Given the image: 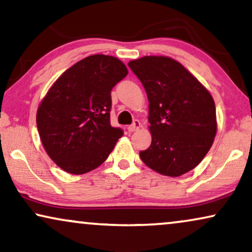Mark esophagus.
<instances>
[{
	"label": "esophagus",
	"instance_id": "1",
	"mask_svg": "<svg viewBox=\"0 0 252 252\" xmlns=\"http://www.w3.org/2000/svg\"><path fill=\"white\" fill-rule=\"evenodd\" d=\"M140 126H142V124H140V122L138 120H135L133 121V123L131 124V126H128V130L130 132H133V131H137V130H138Z\"/></svg>",
	"mask_w": 252,
	"mask_h": 252
}]
</instances>
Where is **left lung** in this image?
I'll return each mask as SVG.
<instances>
[{
  "label": "left lung",
  "mask_w": 252,
  "mask_h": 252,
  "mask_svg": "<svg viewBox=\"0 0 252 252\" xmlns=\"http://www.w3.org/2000/svg\"><path fill=\"white\" fill-rule=\"evenodd\" d=\"M149 99L152 143L140 151L143 162L165 176L183 175L200 163L217 133L211 93L180 62L144 56L129 62Z\"/></svg>",
  "instance_id": "left-lung-1"
}]
</instances>
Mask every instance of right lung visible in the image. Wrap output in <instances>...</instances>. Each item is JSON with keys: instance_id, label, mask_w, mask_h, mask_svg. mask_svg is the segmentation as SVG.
Instances as JSON below:
<instances>
[{"instance_id": "1", "label": "right lung", "mask_w": 252, "mask_h": 252, "mask_svg": "<svg viewBox=\"0 0 252 252\" xmlns=\"http://www.w3.org/2000/svg\"><path fill=\"white\" fill-rule=\"evenodd\" d=\"M126 75V66L114 56H87L65 70L41 100L40 139L64 172L79 175L95 169L122 137V130L110 126V91Z\"/></svg>"}]
</instances>
